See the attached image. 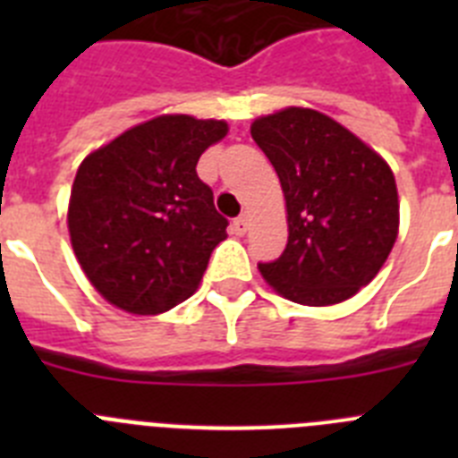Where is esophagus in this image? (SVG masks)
<instances>
[{
	"label": "esophagus",
	"instance_id": "34e87169",
	"mask_svg": "<svg viewBox=\"0 0 458 458\" xmlns=\"http://www.w3.org/2000/svg\"><path fill=\"white\" fill-rule=\"evenodd\" d=\"M250 229V217L248 216H241L233 220V232L238 233V236H242V233H248Z\"/></svg>",
	"mask_w": 458,
	"mask_h": 458
}]
</instances>
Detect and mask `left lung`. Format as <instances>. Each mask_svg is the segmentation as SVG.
<instances>
[{
    "label": "left lung",
    "mask_w": 458,
    "mask_h": 458,
    "mask_svg": "<svg viewBox=\"0 0 458 458\" xmlns=\"http://www.w3.org/2000/svg\"><path fill=\"white\" fill-rule=\"evenodd\" d=\"M279 176L289 241L259 264L289 301L323 307L367 286L396 241L394 174L374 148L317 109L286 107L250 128Z\"/></svg>",
    "instance_id": "8db88e82"
}]
</instances>
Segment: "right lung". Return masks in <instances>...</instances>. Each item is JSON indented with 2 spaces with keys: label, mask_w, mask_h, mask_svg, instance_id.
<instances>
[{
  "label": "right lung",
  "mask_w": 458,
  "mask_h": 458,
  "mask_svg": "<svg viewBox=\"0 0 458 458\" xmlns=\"http://www.w3.org/2000/svg\"><path fill=\"white\" fill-rule=\"evenodd\" d=\"M225 135V121L165 114L84 157L68 232L105 301L131 314H160L197 289L229 225L197 163Z\"/></svg>",
  "instance_id": "add662e5"
}]
</instances>
